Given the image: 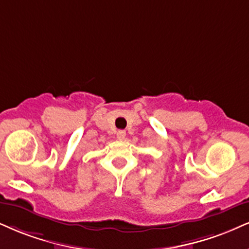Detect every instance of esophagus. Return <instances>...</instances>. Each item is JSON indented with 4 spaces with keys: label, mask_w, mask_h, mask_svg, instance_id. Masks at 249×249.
I'll return each instance as SVG.
<instances>
[{
    "label": "esophagus",
    "mask_w": 249,
    "mask_h": 249,
    "mask_svg": "<svg viewBox=\"0 0 249 249\" xmlns=\"http://www.w3.org/2000/svg\"><path fill=\"white\" fill-rule=\"evenodd\" d=\"M116 137H118L119 140H124L125 137V131L124 130H119L118 133H116Z\"/></svg>",
    "instance_id": "34e87169"
}]
</instances>
